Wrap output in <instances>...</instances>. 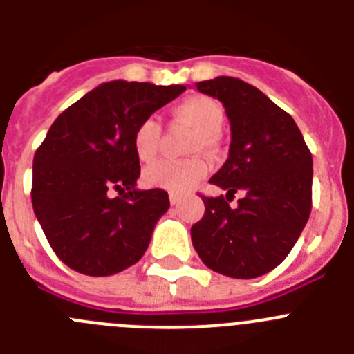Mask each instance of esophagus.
I'll use <instances>...</instances> for the list:
<instances>
[{
	"instance_id": "1",
	"label": "esophagus",
	"mask_w": 354,
	"mask_h": 354,
	"mask_svg": "<svg viewBox=\"0 0 354 354\" xmlns=\"http://www.w3.org/2000/svg\"><path fill=\"white\" fill-rule=\"evenodd\" d=\"M170 204L171 205L180 204V195H175V193H170Z\"/></svg>"
}]
</instances>
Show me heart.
Segmentation results:
<instances>
[{"mask_svg":"<svg viewBox=\"0 0 354 354\" xmlns=\"http://www.w3.org/2000/svg\"><path fill=\"white\" fill-rule=\"evenodd\" d=\"M175 117L196 131L195 150L212 152L216 138L221 133L225 122L223 108L214 99L204 95L189 97L175 108ZM161 127L154 117L143 118L133 134L134 154L140 161L149 162L158 156ZM207 167L202 159H159L152 162L143 174L149 186L161 187L171 193H186L202 180Z\"/></svg>","mask_w":354,"mask_h":354,"instance_id":"1","label":"heart"}]
</instances>
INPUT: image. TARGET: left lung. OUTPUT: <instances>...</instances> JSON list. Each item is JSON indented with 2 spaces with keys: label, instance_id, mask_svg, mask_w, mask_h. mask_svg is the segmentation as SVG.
Wrapping results in <instances>:
<instances>
[{
  "label": "left lung",
  "instance_id": "1",
  "mask_svg": "<svg viewBox=\"0 0 354 354\" xmlns=\"http://www.w3.org/2000/svg\"><path fill=\"white\" fill-rule=\"evenodd\" d=\"M196 90L223 104L230 147L209 183L227 195L204 196V218L192 241L209 270L257 278L289 255L312 209V154L294 118L259 88L230 76L200 81ZM245 193L232 209L227 202Z\"/></svg>",
  "mask_w": 354,
  "mask_h": 354
}]
</instances>
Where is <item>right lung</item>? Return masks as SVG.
Here are the masks:
<instances>
[{
    "mask_svg": "<svg viewBox=\"0 0 354 354\" xmlns=\"http://www.w3.org/2000/svg\"><path fill=\"white\" fill-rule=\"evenodd\" d=\"M184 90L108 81L53 122L33 158L31 204L49 245L71 270L108 277L143 257L170 200L162 189L136 187L133 134Z\"/></svg>",
    "mask_w": 354,
    "mask_h": 354,
    "instance_id": "1",
    "label": "right lung"
}]
</instances>
